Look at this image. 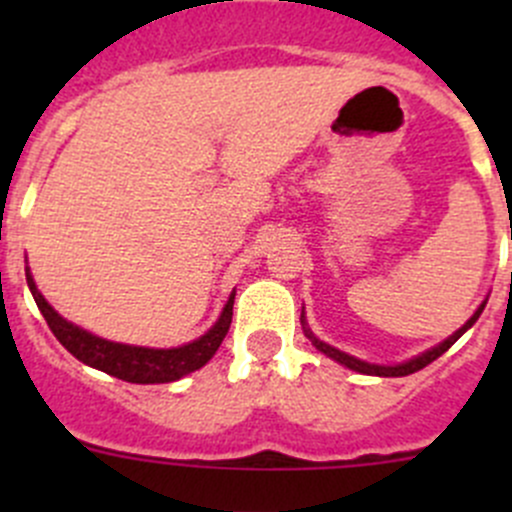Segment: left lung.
Masks as SVG:
<instances>
[{"label":"left lung","instance_id":"obj_1","mask_svg":"<svg viewBox=\"0 0 512 512\" xmlns=\"http://www.w3.org/2000/svg\"><path fill=\"white\" fill-rule=\"evenodd\" d=\"M483 307H485V302L480 304V307L476 309V314H473V317L468 319V322L463 324V327L458 329L456 334H451V337H448L446 342H441V344H438V347L428 349V352L418 354V356H414V359L404 361V364H396V366L369 364V361H361V359H356V356H349V354L339 352V349H334V347H329V344L319 342V339L314 337V334L309 332V329H307V324H304V319H302V324H304V334H307V337L312 339V344H314V347H317L319 352H322V354H327L329 359H334V361H339V364H344V366H347V369H352V371H359V374H369V376H409V374H414V371L423 369V366H428V364H431V361H436L438 356H441V354H446L448 349H451L453 344H456L458 339H461L463 334H466L468 329H471L473 324H476V319L480 317V312H483Z\"/></svg>","mask_w":512,"mask_h":512}]
</instances>
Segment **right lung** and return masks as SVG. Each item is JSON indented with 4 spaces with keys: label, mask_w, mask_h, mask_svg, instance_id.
Masks as SVG:
<instances>
[{
    "label": "right lung",
    "mask_w": 512,
    "mask_h": 512,
    "mask_svg": "<svg viewBox=\"0 0 512 512\" xmlns=\"http://www.w3.org/2000/svg\"><path fill=\"white\" fill-rule=\"evenodd\" d=\"M27 285L32 289L36 307L44 314L46 324H49V329L54 332V337L59 339L76 359L94 366L98 371H106V374L116 376V379L131 381V384H168V381H178L180 376L193 374L195 369L208 364V361L213 359V354L218 352L220 344H223L227 329H230L232 304H235V292H232L218 322H215L203 337L195 339V342L183 344V347L175 349H148L108 342V339L96 337V334L66 322V319L61 317L59 312H54V307L41 297V292L36 289L29 270Z\"/></svg>",
    "instance_id": "right-lung-1"
}]
</instances>
